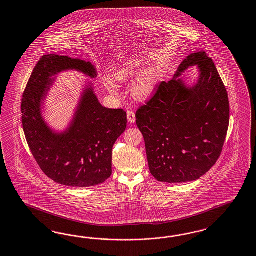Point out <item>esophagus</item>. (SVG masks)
Returning <instances> with one entry per match:
<instances>
[{"label":"esophagus","mask_w":256,"mask_h":256,"mask_svg":"<svg viewBox=\"0 0 256 256\" xmlns=\"http://www.w3.org/2000/svg\"><path fill=\"white\" fill-rule=\"evenodd\" d=\"M127 118L130 122H136V113L134 112H132V110H128L127 112Z\"/></svg>","instance_id":"esophagus-1"}]
</instances>
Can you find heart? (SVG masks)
<instances>
[{
  "mask_svg": "<svg viewBox=\"0 0 256 256\" xmlns=\"http://www.w3.org/2000/svg\"><path fill=\"white\" fill-rule=\"evenodd\" d=\"M136 72H138V64L130 63L117 70L114 73V76L118 80L124 82L126 80L134 78L136 75ZM158 80V76L156 70H150V68L146 70L138 76V80L134 86V96L139 99L148 98L156 88ZM105 82L108 89H110V92H116V87L110 80L106 79Z\"/></svg>",
  "mask_w": 256,
  "mask_h": 256,
  "instance_id": "b5f03b06",
  "label": "heart"
}]
</instances>
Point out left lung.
<instances>
[{"instance_id":"obj_1","label":"left lung","mask_w":256,"mask_h":256,"mask_svg":"<svg viewBox=\"0 0 256 256\" xmlns=\"http://www.w3.org/2000/svg\"><path fill=\"white\" fill-rule=\"evenodd\" d=\"M191 66H198L200 75L188 88L178 77ZM156 89L136 114L151 174L164 183L197 180L216 164L228 134L230 102L223 80L202 51L190 54L174 79Z\"/></svg>"}]
</instances>
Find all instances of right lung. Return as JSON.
<instances>
[{"label": "right lung", "instance_id": "1", "mask_svg": "<svg viewBox=\"0 0 256 256\" xmlns=\"http://www.w3.org/2000/svg\"><path fill=\"white\" fill-rule=\"evenodd\" d=\"M68 70L96 77L90 62L56 54L44 56L23 94L22 124L33 157L47 176L64 186L89 188L112 176V148L126 129L127 115L122 108L101 105L90 84L66 131H52L42 116V105L54 84L52 76Z\"/></svg>", "mask_w": 256, "mask_h": 256}]
</instances>
